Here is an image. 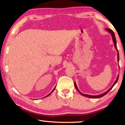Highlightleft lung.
<instances>
[{
    "instance_id": "left-lung-1",
    "label": "left lung",
    "mask_w": 125,
    "mask_h": 125,
    "mask_svg": "<svg viewBox=\"0 0 125 125\" xmlns=\"http://www.w3.org/2000/svg\"><path fill=\"white\" fill-rule=\"evenodd\" d=\"M105 30H106L109 33H110L111 35L112 39H113V41L114 44V46H115V48L116 50L117 51V61H118V62H119V54H118V50H117V45H116V40L115 36V34H114V31H113V30H111L110 29H105ZM118 77H119V74H118L117 77V78H116L115 82H114V83L113 85H112L111 87L110 88L109 90H107L106 91V92H105V93H103V94H100V95H88V94H83V93H82L81 92H80V91L79 90V89H78V87H77V85H76L75 82H74V86H75V88L76 89H77V90L78 91V92H79L80 93V94H82V95H83V96H86V97H88V98H95V99H96V98H101V97H102V96H103L105 95L107 93H108L110 90H111L112 89V88H113V86H114V85H115V84H116V83L117 82V80H118Z\"/></svg>"
}]
</instances>
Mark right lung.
Returning <instances> with one entry per match:
<instances>
[{
	"label": "right lung",
	"instance_id": "1",
	"mask_svg": "<svg viewBox=\"0 0 125 125\" xmlns=\"http://www.w3.org/2000/svg\"><path fill=\"white\" fill-rule=\"evenodd\" d=\"M55 88H56V86H55V87H54V88L53 89V90L52 91V92H51V93H50V94H48V95H47V96H48V95H50L51 94V93H52L53 92V91H54V89H55ZM45 97H46V96H45Z\"/></svg>",
	"mask_w": 125,
	"mask_h": 125
}]
</instances>
